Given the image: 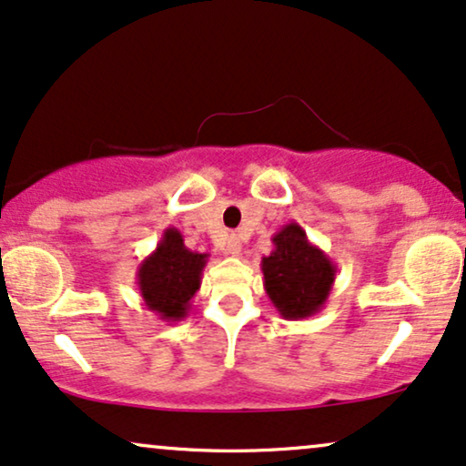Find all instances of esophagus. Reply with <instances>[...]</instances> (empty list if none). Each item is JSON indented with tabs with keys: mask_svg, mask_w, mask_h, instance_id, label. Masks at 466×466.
I'll list each match as a JSON object with an SVG mask.
<instances>
[{
	"mask_svg": "<svg viewBox=\"0 0 466 466\" xmlns=\"http://www.w3.org/2000/svg\"><path fill=\"white\" fill-rule=\"evenodd\" d=\"M227 252H228V255H233V257L242 255V242H239L235 235H231V238L227 239Z\"/></svg>",
	"mask_w": 466,
	"mask_h": 466,
	"instance_id": "34e87169",
	"label": "esophagus"
}]
</instances>
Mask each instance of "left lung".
I'll list each match as a JSON object with an SVG mask.
<instances>
[{"mask_svg": "<svg viewBox=\"0 0 466 466\" xmlns=\"http://www.w3.org/2000/svg\"><path fill=\"white\" fill-rule=\"evenodd\" d=\"M272 244L274 250L261 259L263 289L283 319L311 318L329 300L337 266L309 242L298 222L285 224Z\"/></svg>", "mask_w": 466, "mask_h": 466, "instance_id": "8db88e82", "label": "left lung"}]
</instances>
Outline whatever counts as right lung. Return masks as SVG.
<instances>
[{
  "mask_svg": "<svg viewBox=\"0 0 466 466\" xmlns=\"http://www.w3.org/2000/svg\"><path fill=\"white\" fill-rule=\"evenodd\" d=\"M209 255L192 252L175 227L162 233L157 248L137 266L136 283L142 302L164 321H181L192 309Z\"/></svg>",
  "mask_w": 466,
  "mask_h": 466,
  "instance_id": "1",
  "label": "right lung"
}]
</instances>
